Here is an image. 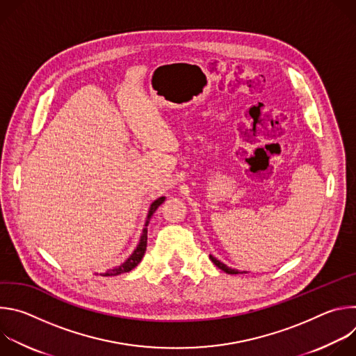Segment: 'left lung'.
Instances as JSON below:
<instances>
[{
    "label": "left lung",
    "mask_w": 356,
    "mask_h": 356,
    "mask_svg": "<svg viewBox=\"0 0 356 356\" xmlns=\"http://www.w3.org/2000/svg\"><path fill=\"white\" fill-rule=\"evenodd\" d=\"M210 259L213 261V264L217 266V268H220L221 270H224V272H227V273H229V275H236L238 273V270H235V269H231V268H228L227 265H224V264H221L220 261H217L214 257H211L210 255Z\"/></svg>",
    "instance_id": "1"
}]
</instances>
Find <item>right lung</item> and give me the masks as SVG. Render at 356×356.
<instances>
[{"mask_svg": "<svg viewBox=\"0 0 356 356\" xmlns=\"http://www.w3.org/2000/svg\"><path fill=\"white\" fill-rule=\"evenodd\" d=\"M165 201V197H159L158 200H155L154 202H152L150 206V210H149V214H147V221L145 224V228H143V232H142V236H140V242L139 245L136 246V249L134 250L132 255L118 268L104 273L103 276H117V275H121V273H127L129 270H132L135 266H138V264L142 261L143 255H145V250H146V243H147V224H149V218L152 217V214H154L156 211V209L162 204V202Z\"/></svg>", "mask_w": 356, "mask_h": 356, "instance_id": "add662e5", "label": "right lung"}]
</instances>
